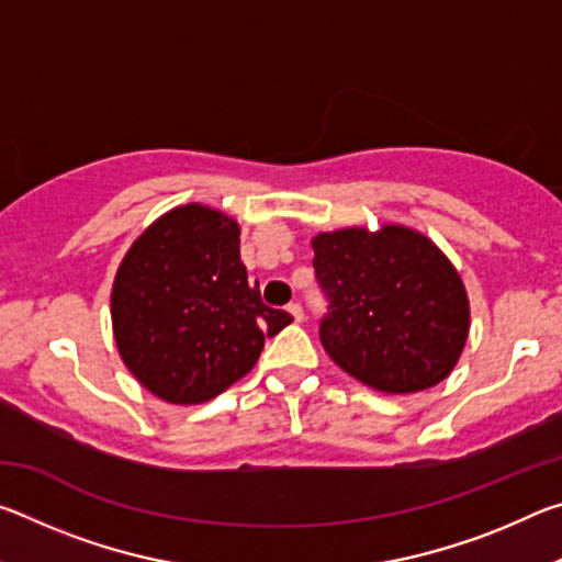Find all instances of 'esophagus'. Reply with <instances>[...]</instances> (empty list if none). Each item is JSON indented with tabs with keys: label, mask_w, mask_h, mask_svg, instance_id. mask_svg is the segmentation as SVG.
Instances as JSON below:
<instances>
[{
	"label": "esophagus",
	"mask_w": 562,
	"mask_h": 562,
	"mask_svg": "<svg viewBox=\"0 0 562 562\" xmlns=\"http://www.w3.org/2000/svg\"><path fill=\"white\" fill-rule=\"evenodd\" d=\"M288 312H290L294 322H302V319H304V310H302L300 302H290V304H288Z\"/></svg>",
	"instance_id": "esophagus-1"
}]
</instances>
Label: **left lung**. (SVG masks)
<instances>
[{
  "label": "left lung",
  "instance_id": "obj_1",
  "mask_svg": "<svg viewBox=\"0 0 562 562\" xmlns=\"http://www.w3.org/2000/svg\"><path fill=\"white\" fill-rule=\"evenodd\" d=\"M329 300L319 339L339 369L382 394H414L453 372L471 307L451 260L414 227H341L312 237Z\"/></svg>",
  "mask_w": 562,
  "mask_h": 562
}]
</instances>
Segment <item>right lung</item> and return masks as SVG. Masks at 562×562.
Listing matches in <instances>:
<instances>
[{
    "instance_id": "obj_1",
    "label": "right lung",
    "mask_w": 562,
    "mask_h": 562,
    "mask_svg": "<svg viewBox=\"0 0 562 562\" xmlns=\"http://www.w3.org/2000/svg\"><path fill=\"white\" fill-rule=\"evenodd\" d=\"M113 339L128 372L168 404H203L243 379L265 337L292 322L247 284L240 225L201 203L140 233L111 290Z\"/></svg>"
}]
</instances>
